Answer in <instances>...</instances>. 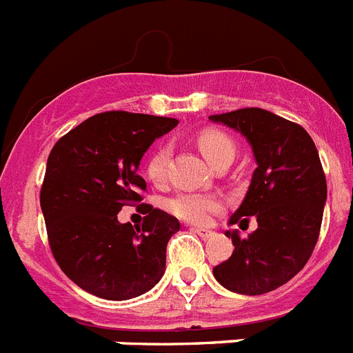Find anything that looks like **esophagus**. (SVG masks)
<instances>
[{
  "label": "esophagus",
  "mask_w": 353,
  "mask_h": 353,
  "mask_svg": "<svg viewBox=\"0 0 353 353\" xmlns=\"http://www.w3.org/2000/svg\"><path fill=\"white\" fill-rule=\"evenodd\" d=\"M193 231L196 232L198 236H202V238H211V236L214 234L212 231H209V229H202V227H194Z\"/></svg>",
  "instance_id": "esophagus-1"
}]
</instances>
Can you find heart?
Here are the masks:
<instances>
[{
	"label": "heart",
	"mask_w": 353,
	"mask_h": 353,
	"mask_svg": "<svg viewBox=\"0 0 353 353\" xmlns=\"http://www.w3.org/2000/svg\"><path fill=\"white\" fill-rule=\"evenodd\" d=\"M196 144L203 157L216 168L225 159H234L236 145L225 131L216 128H205L196 135ZM170 164V148L159 145L145 162V174L151 182L162 183L168 174ZM168 211L173 216L194 225H205L214 212L222 209L220 198L205 193H179L165 202Z\"/></svg>",
	"instance_id": "obj_1"
}]
</instances>
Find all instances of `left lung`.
Returning a JSON list of instances; mask_svg holds the SVG:
<instances>
[{"mask_svg": "<svg viewBox=\"0 0 353 353\" xmlns=\"http://www.w3.org/2000/svg\"><path fill=\"white\" fill-rule=\"evenodd\" d=\"M209 119L240 131L258 164L243 202L229 220L249 227V216H254L258 229L247 238L227 231L234 250L212 274L232 292L260 296L292 279L312 256L327 200L325 171L316 144L296 122L261 108Z\"/></svg>", "mask_w": 353, "mask_h": 353, "instance_id": "left-lung-1", "label": "left lung"}]
</instances>
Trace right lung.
<instances>
[{
	"label": "right lung",
	"mask_w": 353,
	"mask_h": 353,
	"mask_svg": "<svg viewBox=\"0 0 353 353\" xmlns=\"http://www.w3.org/2000/svg\"><path fill=\"white\" fill-rule=\"evenodd\" d=\"M176 124L170 117L104 112L52 148L41 185L50 250L61 270L97 298H137L164 274L165 247L180 222L150 203L136 205L145 191L137 170L153 141ZM124 205L143 209L142 228L118 222Z\"/></svg>",
	"instance_id": "right-lung-1"
}]
</instances>
